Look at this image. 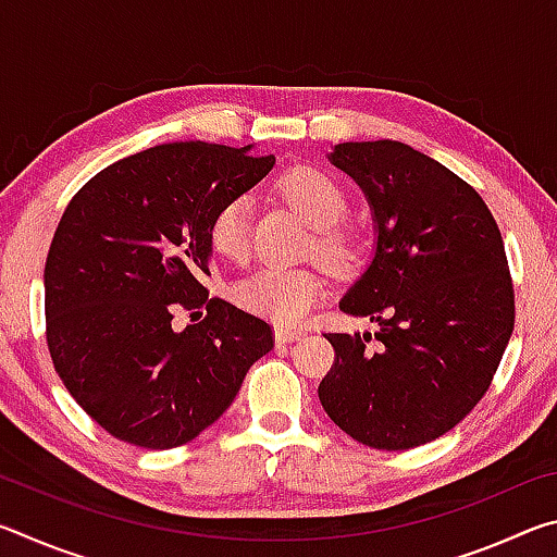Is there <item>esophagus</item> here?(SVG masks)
I'll return each instance as SVG.
<instances>
[{
	"mask_svg": "<svg viewBox=\"0 0 557 557\" xmlns=\"http://www.w3.org/2000/svg\"><path fill=\"white\" fill-rule=\"evenodd\" d=\"M301 336H305V332H299V329H289V326H277L275 329V342L277 344H292Z\"/></svg>",
	"mask_w": 557,
	"mask_h": 557,
	"instance_id": "esophagus-1",
	"label": "esophagus"
}]
</instances>
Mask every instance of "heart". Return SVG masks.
<instances>
[{"label":"heart","instance_id":"b5f03b06","mask_svg":"<svg viewBox=\"0 0 557 557\" xmlns=\"http://www.w3.org/2000/svg\"><path fill=\"white\" fill-rule=\"evenodd\" d=\"M282 191L317 228V252L332 265L354 258L351 238L338 228L348 211L344 188L312 166H297L282 176ZM252 199L238 194L219 206L209 225L211 248L221 258L243 262L250 252ZM324 295V280L307 268L268 265L252 272L235 287V297L248 312L275 324H299Z\"/></svg>","mask_w":557,"mask_h":557}]
</instances>
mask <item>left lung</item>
Listing matches in <instances>:
<instances>
[{"instance_id":"left-lung-1","label":"left lung","mask_w":557,"mask_h":557,"mask_svg":"<svg viewBox=\"0 0 557 557\" xmlns=\"http://www.w3.org/2000/svg\"><path fill=\"white\" fill-rule=\"evenodd\" d=\"M329 162L371 206L375 248L338 309L379 322L324 334L336 351L319 400L375 449L437 440L482 400L513 332L502 233L474 188L393 139L334 145Z\"/></svg>"}]
</instances>
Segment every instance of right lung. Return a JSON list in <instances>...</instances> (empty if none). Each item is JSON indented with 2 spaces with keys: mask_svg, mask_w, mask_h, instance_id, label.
Wrapping results in <instances>:
<instances>
[{
  "mask_svg": "<svg viewBox=\"0 0 557 557\" xmlns=\"http://www.w3.org/2000/svg\"><path fill=\"white\" fill-rule=\"evenodd\" d=\"M272 166L252 145H157L102 169L63 211L44 270L46 338L65 388L112 437L186 445L272 348L268 322L203 287L213 213ZM201 306V323L173 326L178 308Z\"/></svg>",
  "mask_w": 557,
  "mask_h": 557,
  "instance_id": "1",
  "label": "right lung"
}]
</instances>
